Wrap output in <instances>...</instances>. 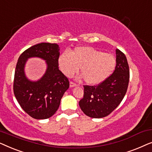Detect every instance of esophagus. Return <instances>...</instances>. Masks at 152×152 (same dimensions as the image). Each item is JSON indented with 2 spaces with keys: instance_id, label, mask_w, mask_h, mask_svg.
<instances>
[{
  "instance_id": "obj_1",
  "label": "esophagus",
  "mask_w": 152,
  "mask_h": 152,
  "mask_svg": "<svg viewBox=\"0 0 152 152\" xmlns=\"http://www.w3.org/2000/svg\"><path fill=\"white\" fill-rule=\"evenodd\" d=\"M77 86V84H75V83H74V82H70V88H72V87H75V86Z\"/></svg>"
}]
</instances>
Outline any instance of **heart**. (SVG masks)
Returning a JSON list of instances; mask_svg holds the SVG:
<instances>
[{"mask_svg": "<svg viewBox=\"0 0 152 152\" xmlns=\"http://www.w3.org/2000/svg\"><path fill=\"white\" fill-rule=\"evenodd\" d=\"M59 66L66 76L70 77L80 72L86 83L100 84L113 71L115 59L111 54L103 53L90 46L76 47L70 53L64 52L59 56Z\"/></svg>", "mask_w": 152, "mask_h": 152, "instance_id": "b5f03b06", "label": "heart"}]
</instances>
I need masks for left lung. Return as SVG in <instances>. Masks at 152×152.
Masks as SVG:
<instances>
[{"instance_id":"8db88e82","label":"left lung","mask_w":152,"mask_h":152,"mask_svg":"<svg viewBox=\"0 0 152 152\" xmlns=\"http://www.w3.org/2000/svg\"><path fill=\"white\" fill-rule=\"evenodd\" d=\"M116 66L113 73L96 86H84V97L79 102L88 117L109 115L120 104L128 88L129 68L124 54L116 49Z\"/></svg>"}]
</instances>
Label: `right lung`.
I'll return each mask as SVG.
<instances>
[{
	"mask_svg": "<svg viewBox=\"0 0 152 152\" xmlns=\"http://www.w3.org/2000/svg\"><path fill=\"white\" fill-rule=\"evenodd\" d=\"M46 61L47 69L40 80L26 78L24 68L29 58ZM59 47L57 43H41L29 48L18 58L14 80V93L20 107L37 120L50 118L57 111L61 97L69 88L68 78L59 70Z\"/></svg>",
	"mask_w": 152,
	"mask_h": 152,
	"instance_id": "add662e5",
	"label": "right lung"
}]
</instances>
